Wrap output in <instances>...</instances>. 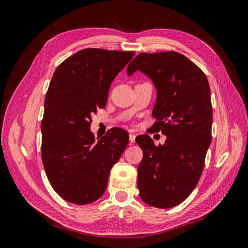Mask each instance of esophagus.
Here are the masks:
<instances>
[{
  "label": "esophagus",
  "mask_w": 248,
  "mask_h": 248,
  "mask_svg": "<svg viewBox=\"0 0 248 248\" xmlns=\"http://www.w3.org/2000/svg\"><path fill=\"white\" fill-rule=\"evenodd\" d=\"M129 141L131 142V144L136 142V134H132V133L129 134Z\"/></svg>",
  "instance_id": "esophagus-1"
}]
</instances>
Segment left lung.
<instances>
[{"mask_svg":"<svg viewBox=\"0 0 248 248\" xmlns=\"http://www.w3.org/2000/svg\"><path fill=\"white\" fill-rule=\"evenodd\" d=\"M140 70L156 89L154 130L167 140L155 146L147 134L136 140L144 157L138 169V188L146 204L169 209L182 202L199 182L211 144L212 106L205 73L176 51L138 55L127 74Z\"/></svg>","mask_w":248,"mask_h":248,"instance_id":"obj_1","label":"left lung"}]
</instances>
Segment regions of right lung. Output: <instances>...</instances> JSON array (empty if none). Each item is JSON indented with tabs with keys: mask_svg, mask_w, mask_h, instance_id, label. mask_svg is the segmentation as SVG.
<instances>
[{
	"mask_svg": "<svg viewBox=\"0 0 248 248\" xmlns=\"http://www.w3.org/2000/svg\"><path fill=\"white\" fill-rule=\"evenodd\" d=\"M134 51L86 48L58 66L44 101L42 162L52 188L77 205L98 200L121 157L128 133L111 128L95 140L91 115L106 107L112 80Z\"/></svg>",
	"mask_w": 248,
	"mask_h": 248,
	"instance_id": "add662e5",
	"label": "right lung"
}]
</instances>
